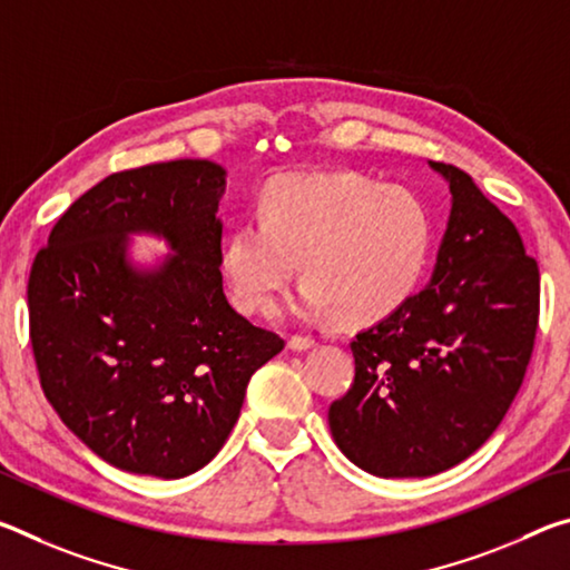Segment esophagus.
I'll return each instance as SVG.
<instances>
[{"mask_svg": "<svg viewBox=\"0 0 570 570\" xmlns=\"http://www.w3.org/2000/svg\"><path fill=\"white\" fill-rule=\"evenodd\" d=\"M312 346H316L312 336H292V340H288V350L292 352H306L312 350Z\"/></svg>", "mask_w": 570, "mask_h": 570, "instance_id": "1", "label": "esophagus"}]
</instances>
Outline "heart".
<instances>
[{
  "mask_svg": "<svg viewBox=\"0 0 570 570\" xmlns=\"http://www.w3.org/2000/svg\"><path fill=\"white\" fill-rule=\"evenodd\" d=\"M432 244L435 224L414 193L356 173H292L266 188L262 220L230 230L220 268L248 314L272 312L298 264V316L374 324L417 292Z\"/></svg>",
  "mask_w": 570,
  "mask_h": 570,
  "instance_id": "b5f03b06",
  "label": "heart"
}]
</instances>
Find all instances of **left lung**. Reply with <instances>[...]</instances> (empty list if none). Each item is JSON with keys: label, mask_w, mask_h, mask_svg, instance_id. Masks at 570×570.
Listing matches in <instances>:
<instances>
[{"label": "left lung", "mask_w": 570, "mask_h": 570, "mask_svg": "<svg viewBox=\"0 0 570 570\" xmlns=\"http://www.w3.org/2000/svg\"><path fill=\"white\" fill-rule=\"evenodd\" d=\"M450 218L430 282L356 334L354 384L330 430L356 468L428 478L470 458L503 422L538 330V264L465 170L430 163Z\"/></svg>", "instance_id": "left-lung-1"}]
</instances>
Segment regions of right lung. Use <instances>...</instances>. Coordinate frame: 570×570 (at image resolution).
I'll use <instances>...</instances> for the list:
<instances>
[{
  "instance_id": "right-lung-1",
  "label": "right lung",
  "mask_w": 570,
  "mask_h": 570,
  "mask_svg": "<svg viewBox=\"0 0 570 570\" xmlns=\"http://www.w3.org/2000/svg\"><path fill=\"white\" fill-rule=\"evenodd\" d=\"M226 168L170 160L82 193L37 254L27 286L45 397L108 465L178 480L208 465L250 374L284 350L228 304L220 276ZM132 235L171 250L153 265Z\"/></svg>"
}]
</instances>
